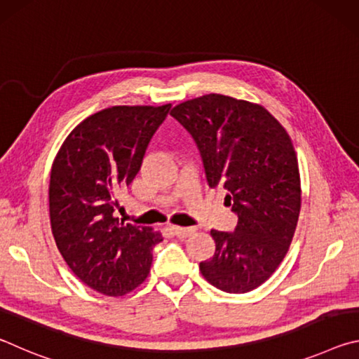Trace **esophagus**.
<instances>
[{"label": "esophagus", "mask_w": 359, "mask_h": 359, "mask_svg": "<svg viewBox=\"0 0 359 359\" xmlns=\"http://www.w3.org/2000/svg\"><path fill=\"white\" fill-rule=\"evenodd\" d=\"M172 231L174 234L177 236V238L184 239V238H188V236L194 233V228H184V226H172Z\"/></svg>", "instance_id": "esophagus-1"}]
</instances>
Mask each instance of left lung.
<instances>
[{
    "instance_id": "8db88e82",
    "label": "left lung",
    "mask_w": 359,
    "mask_h": 359,
    "mask_svg": "<svg viewBox=\"0 0 359 359\" xmlns=\"http://www.w3.org/2000/svg\"><path fill=\"white\" fill-rule=\"evenodd\" d=\"M172 117L190 133L209 187L223 185L234 231L212 229L215 253L199 263L226 293L264 283L288 252L301 210V179L288 133L263 106L224 95L182 102Z\"/></svg>"
}]
</instances>
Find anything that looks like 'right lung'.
I'll list each match as a JSON object with an SVG mask.
<instances>
[{
  "label": "right lung",
  "mask_w": 359,
  "mask_h": 359,
  "mask_svg": "<svg viewBox=\"0 0 359 359\" xmlns=\"http://www.w3.org/2000/svg\"><path fill=\"white\" fill-rule=\"evenodd\" d=\"M171 104L114 106L81 121L55 156L48 185L52 233L71 271L95 291L123 296L147 278L163 238L115 217Z\"/></svg>",
  "instance_id": "1"
}]
</instances>
